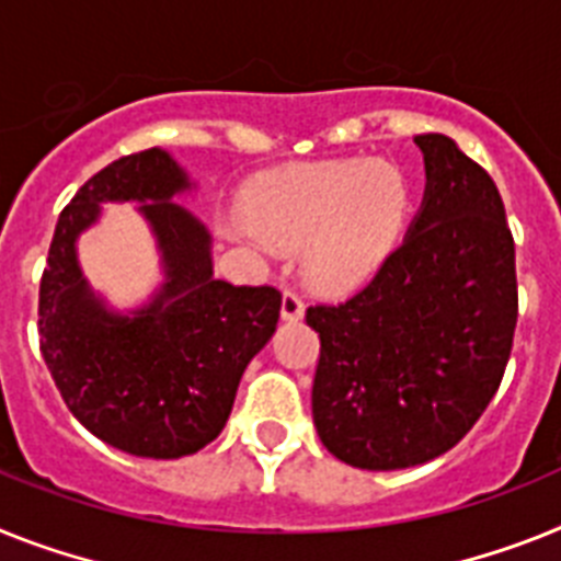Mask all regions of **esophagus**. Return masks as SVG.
Returning <instances> with one entry per match:
<instances>
[{"label": "esophagus", "instance_id": "1", "mask_svg": "<svg viewBox=\"0 0 561 561\" xmlns=\"http://www.w3.org/2000/svg\"><path fill=\"white\" fill-rule=\"evenodd\" d=\"M302 317H305V302L299 299L296 290L285 288V294H282V319H285V322H299Z\"/></svg>", "mask_w": 561, "mask_h": 561}]
</instances>
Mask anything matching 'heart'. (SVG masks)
<instances>
[{
	"mask_svg": "<svg viewBox=\"0 0 561 561\" xmlns=\"http://www.w3.org/2000/svg\"><path fill=\"white\" fill-rule=\"evenodd\" d=\"M244 228L294 251L322 294H353L374 279L411 216V182L393 162L331 159L259 179L239 202Z\"/></svg>",
	"mask_w": 561,
	"mask_h": 561,
	"instance_id": "heart-1",
	"label": "heart"
}]
</instances>
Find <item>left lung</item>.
<instances>
[{
    "mask_svg": "<svg viewBox=\"0 0 561 561\" xmlns=\"http://www.w3.org/2000/svg\"><path fill=\"white\" fill-rule=\"evenodd\" d=\"M425 199L408 237L342 305H313V425L362 470L425 465L477 425L511 359L516 253L493 179L454 139L422 134Z\"/></svg>",
    "mask_w": 561,
    "mask_h": 561,
    "instance_id": "obj_1",
    "label": "left lung"
}]
</instances>
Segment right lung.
I'll use <instances>...</instances> for the list:
<instances>
[{
    "label": "right lung",
    "instance_id": "1",
    "mask_svg": "<svg viewBox=\"0 0 561 561\" xmlns=\"http://www.w3.org/2000/svg\"><path fill=\"white\" fill-rule=\"evenodd\" d=\"M187 173L162 148L91 176L59 214L39 285V347L68 411L111 448L179 459L222 433L248 362L276 331L282 294L214 279L208 228L182 205ZM102 201H142L163 253L151 302L116 314L81 276L76 239Z\"/></svg>",
    "mask_w": 561,
    "mask_h": 561
}]
</instances>
